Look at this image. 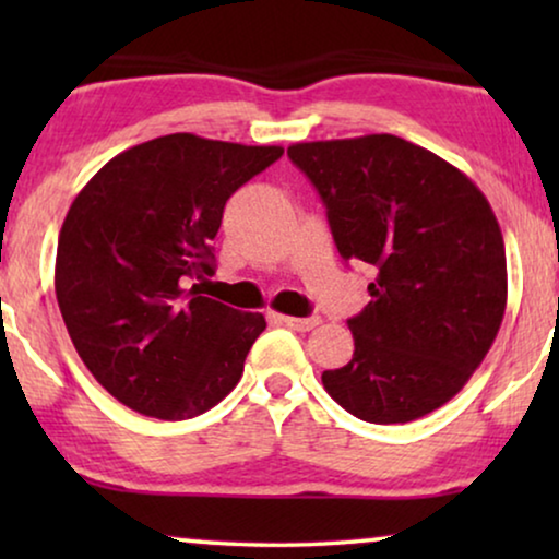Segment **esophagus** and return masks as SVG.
I'll return each mask as SVG.
<instances>
[{
	"label": "esophagus",
	"instance_id": "obj_1",
	"mask_svg": "<svg viewBox=\"0 0 559 559\" xmlns=\"http://www.w3.org/2000/svg\"><path fill=\"white\" fill-rule=\"evenodd\" d=\"M282 323H285L287 328H293V331H312V328L320 325V318L312 316V318H293V316H280Z\"/></svg>",
	"mask_w": 559,
	"mask_h": 559
}]
</instances>
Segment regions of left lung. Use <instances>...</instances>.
Instances as JSON below:
<instances>
[{"mask_svg": "<svg viewBox=\"0 0 559 559\" xmlns=\"http://www.w3.org/2000/svg\"><path fill=\"white\" fill-rule=\"evenodd\" d=\"M287 155L328 209L346 262L377 272L348 320L354 358L325 392L373 425L412 423L453 400L507 310V249L468 175L394 134L297 142Z\"/></svg>", "mask_w": 559, "mask_h": 559, "instance_id": "1", "label": "left lung"}]
</instances>
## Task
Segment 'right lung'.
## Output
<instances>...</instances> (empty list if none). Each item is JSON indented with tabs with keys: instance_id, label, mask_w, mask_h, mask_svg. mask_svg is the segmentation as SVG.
I'll use <instances>...</instances> for the list:
<instances>
[{
	"instance_id": "right-lung-1",
	"label": "right lung",
	"mask_w": 559,
	"mask_h": 559,
	"mask_svg": "<svg viewBox=\"0 0 559 559\" xmlns=\"http://www.w3.org/2000/svg\"><path fill=\"white\" fill-rule=\"evenodd\" d=\"M178 132L109 159L75 195L58 236L56 297L81 361L140 415L190 419L239 384L266 328L201 295L224 205L282 157Z\"/></svg>"
}]
</instances>
